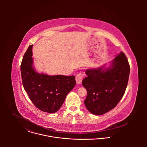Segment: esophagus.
I'll use <instances>...</instances> for the list:
<instances>
[{
	"label": "esophagus",
	"mask_w": 147,
	"mask_h": 147,
	"mask_svg": "<svg viewBox=\"0 0 147 147\" xmlns=\"http://www.w3.org/2000/svg\"><path fill=\"white\" fill-rule=\"evenodd\" d=\"M83 78V72H80L79 73L75 78V80L76 81V83L78 84H80L82 83V80Z\"/></svg>",
	"instance_id": "obj_1"
}]
</instances>
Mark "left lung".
I'll return each instance as SVG.
<instances>
[{
    "label": "left lung",
    "mask_w": 147,
    "mask_h": 147,
    "mask_svg": "<svg viewBox=\"0 0 147 147\" xmlns=\"http://www.w3.org/2000/svg\"><path fill=\"white\" fill-rule=\"evenodd\" d=\"M130 67L125 54L121 52L111 65L86 69L82 84L87 90L84 104L95 115L114 109L123 97L128 81Z\"/></svg>",
    "instance_id": "8db88e82"
}]
</instances>
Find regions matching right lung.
I'll return each mask as SVG.
<instances>
[{"instance_id":"obj_1","label":"right lung","mask_w":147,"mask_h":147,"mask_svg":"<svg viewBox=\"0 0 147 147\" xmlns=\"http://www.w3.org/2000/svg\"><path fill=\"white\" fill-rule=\"evenodd\" d=\"M33 45L29 46L21 64L22 83L30 100L42 111L54 113L63 105L75 86L74 76H49L37 72L33 67Z\"/></svg>"}]
</instances>
